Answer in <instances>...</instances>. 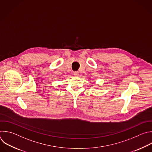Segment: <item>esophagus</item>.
Wrapping results in <instances>:
<instances>
[{
  "mask_svg": "<svg viewBox=\"0 0 152 152\" xmlns=\"http://www.w3.org/2000/svg\"><path fill=\"white\" fill-rule=\"evenodd\" d=\"M73 75H74L75 76H78V75H79V72H74Z\"/></svg>",
  "mask_w": 152,
  "mask_h": 152,
  "instance_id": "obj_1",
  "label": "esophagus"
}]
</instances>
